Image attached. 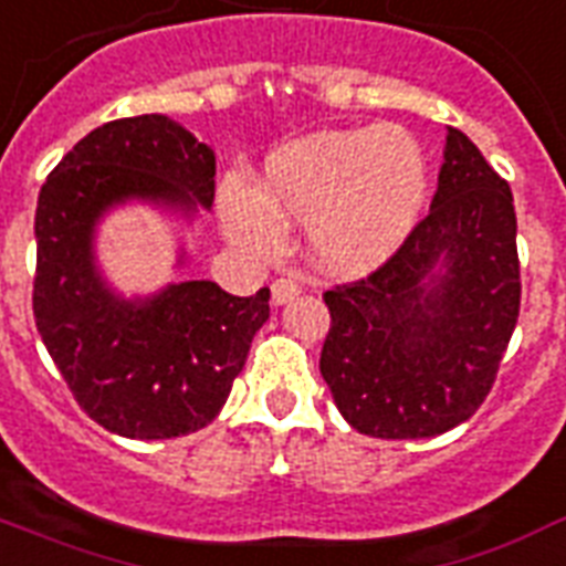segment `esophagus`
Masks as SVG:
<instances>
[{
  "instance_id": "obj_1",
  "label": "esophagus",
  "mask_w": 566,
  "mask_h": 566,
  "mask_svg": "<svg viewBox=\"0 0 566 566\" xmlns=\"http://www.w3.org/2000/svg\"><path fill=\"white\" fill-rule=\"evenodd\" d=\"M270 293H273V305H284V302H291V298H296L302 293V284L293 275H282V279H275Z\"/></svg>"
}]
</instances>
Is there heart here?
Segmentation results:
<instances>
[{"instance_id": "obj_1", "label": "heart", "mask_w": 566, "mask_h": 566, "mask_svg": "<svg viewBox=\"0 0 566 566\" xmlns=\"http://www.w3.org/2000/svg\"><path fill=\"white\" fill-rule=\"evenodd\" d=\"M430 195V165L412 133L380 124L287 142L264 165V188L229 179L220 197L232 241L270 250L279 218L305 223L311 259L328 273L380 268L410 235Z\"/></svg>"}]
</instances>
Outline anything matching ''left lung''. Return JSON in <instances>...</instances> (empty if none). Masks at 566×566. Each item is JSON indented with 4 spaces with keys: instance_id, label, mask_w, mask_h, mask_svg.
Returning a JSON list of instances; mask_svg holds the SVG:
<instances>
[{
    "instance_id": "left-lung-1",
    "label": "left lung",
    "mask_w": 566,
    "mask_h": 566,
    "mask_svg": "<svg viewBox=\"0 0 566 566\" xmlns=\"http://www.w3.org/2000/svg\"><path fill=\"white\" fill-rule=\"evenodd\" d=\"M323 298L319 371L357 433L430 439L468 421L521 311L509 182L450 127L427 218L384 268Z\"/></svg>"
}]
</instances>
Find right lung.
<instances>
[{"instance_id":"obj_1","label":"right lung","mask_w":566,"mask_h":566,"mask_svg":"<svg viewBox=\"0 0 566 566\" xmlns=\"http://www.w3.org/2000/svg\"><path fill=\"white\" fill-rule=\"evenodd\" d=\"M142 203L195 223L214 203V154L163 113L101 124L49 174L36 200L34 319L75 401L124 439L195 433L227 403L270 291L232 296L171 282L124 296L98 264L101 220ZM188 252L179 243L177 268Z\"/></svg>"}]
</instances>
